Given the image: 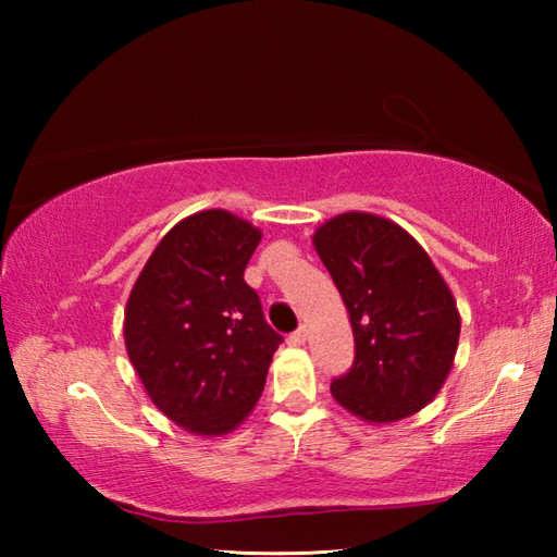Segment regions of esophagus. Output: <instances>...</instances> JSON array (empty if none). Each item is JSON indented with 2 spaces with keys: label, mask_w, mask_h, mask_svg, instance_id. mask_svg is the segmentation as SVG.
<instances>
[{
  "label": "esophagus",
  "mask_w": 557,
  "mask_h": 557,
  "mask_svg": "<svg viewBox=\"0 0 557 557\" xmlns=\"http://www.w3.org/2000/svg\"><path fill=\"white\" fill-rule=\"evenodd\" d=\"M287 342H289L292 346H301V344H305V342H307V326L301 324V326L297 329V332H292V334H289Z\"/></svg>",
  "instance_id": "34e87169"
}]
</instances>
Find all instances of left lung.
I'll list each match as a JSON object with an SVG mask.
<instances>
[{
    "instance_id": "obj_1",
    "label": "left lung",
    "mask_w": 557,
    "mask_h": 557,
    "mask_svg": "<svg viewBox=\"0 0 557 557\" xmlns=\"http://www.w3.org/2000/svg\"><path fill=\"white\" fill-rule=\"evenodd\" d=\"M314 248L351 319L354 366L332 395L369 422L410 418L435 398L457 354L459 312L422 245L398 223L342 213L314 233Z\"/></svg>"
}]
</instances>
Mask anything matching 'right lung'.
Instances as JSON below:
<instances>
[{"label":"right lung","mask_w":557,"mask_h":557,"mask_svg":"<svg viewBox=\"0 0 557 557\" xmlns=\"http://www.w3.org/2000/svg\"><path fill=\"white\" fill-rule=\"evenodd\" d=\"M260 238L228 211L188 215L129 292V361L157 408L196 435H225L248 418L282 344L243 280Z\"/></svg>","instance_id":"right-lung-1"}]
</instances>
